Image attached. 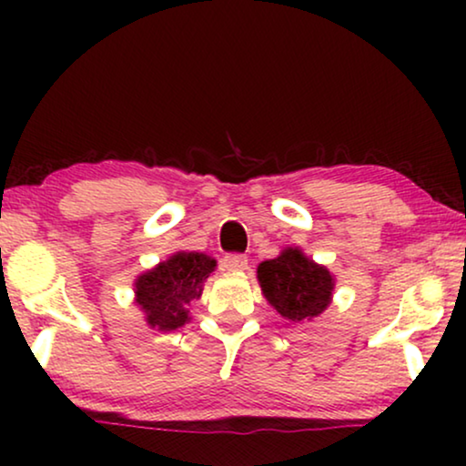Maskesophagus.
Returning <instances> with one entry per match:
<instances>
[{
	"label": "esophagus",
	"instance_id": "34e87169",
	"mask_svg": "<svg viewBox=\"0 0 466 466\" xmlns=\"http://www.w3.org/2000/svg\"><path fill=\"white\" fill-rule=\"evenodd\" d=\"M222 267L227 271H244L248 269V257H244V254H227L222 258Z\"/></svg>",
	"mask_w": 466,
	"mask_h": 466
}]
</instances>
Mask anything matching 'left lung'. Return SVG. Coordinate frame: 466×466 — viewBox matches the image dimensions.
<instances>
[{
	"label": "left lung",
	"instance_id": "1",
	"mask_svg": "<svg viewBox=\"0 0 466 466\" xmlns=\"http://www.w3.org/2000/svg\"><path fill=\"white\" fill-rule=\"evenodd\" d=\"M263 297L289 324L311 322L333 303L335 276L301 248H284L257 267Z\"/></svg>",
	"mask_w": 466,
	"mask_h": 466
}]
</instances>
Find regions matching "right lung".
<instances>
[{
    "mask_svg": "<svg viewBox=\"0 0 466 466\" xmlns=\"http://www.w3.org/2000/svg\"><path fill=\"white\" fill-rule=\"evenodd\" d=\"M216 269V258L203 252H174L152 269L139 273L133 292L150 329L169 333L190 322L188 305L201 297L203 284Z\"/></svg>",
    "mask_w": 466,
    "mask_h": 466,
    "instance_id": "obj_1",
    "label": "right lung"
}]
</instances>
